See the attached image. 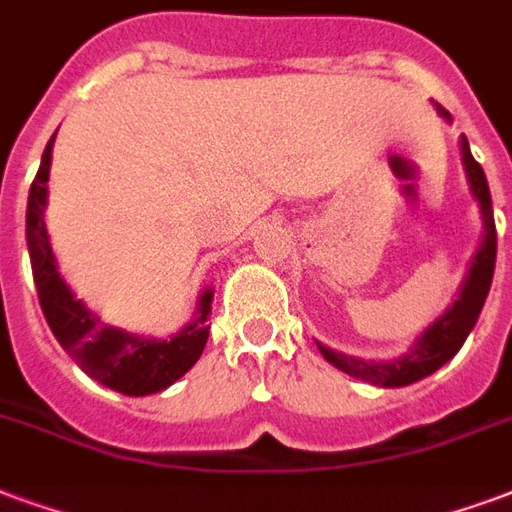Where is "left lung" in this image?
<instances>
[{"label":"left lung","instance_id":"1","mask_svg":"<svg viewBox=\"0 0 512 512\" xmlns=\"http://www.w3.org/2000/svg\"><path fill=\"white\" fill-rule=\"evenodd\" d=\"M437 113L451 121V113L445 107L437 105ZM461 161H464V169H467L472 194L480 202V213H483V224H486V237H483L478 256L472 261V270L467 275V280H464L459 299L453 302L451 310L440 321H434L421 334V340L413 345V351L405 353L397 361H361L318 345V351L324 353V359L329 364H334L337 370L348 372L353 378L367 380V383H375V386H410V383L432 375L434 370H440L448 359H453L456 351L464 345V340H467V334L472 332V326H475L480 310H483V302L489 297L491 278H494V264H497V226H494V210H491L489 183H486L483 167L472 159L467 137H461Z\"/></svg>","mask_w":512,"mask_h":512}]
</instances>
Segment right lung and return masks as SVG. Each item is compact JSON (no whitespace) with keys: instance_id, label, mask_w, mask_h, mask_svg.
<instances>
[{"instance_id":"1","label":"right lung","mask_w":512,"mask_h":512,"mask_svg":"<svg viewBox=\"0 0 512 512\" xmlns=\"http://www.w3.org/2000/svg\"><path fill=\"white\" fill-rule=\"evenodd\" d=\"M53 140L45 145L37 178L29 188L26 207V242L32 259L34 286L45 313V321L56 334L64 351L78 361L80 370L99 380L102 386L121 391L126 397H145L172 386L180 375H186L205 351L207 315L213 307V291L207 288L199 299V313L194 324H188L172 340H145L124 329L102 324L91 315L80 299L72 297L67 283L56 270V256L51 251L48 229H45V202H48V175H51Z\"/></svg>"}]
</instances>
